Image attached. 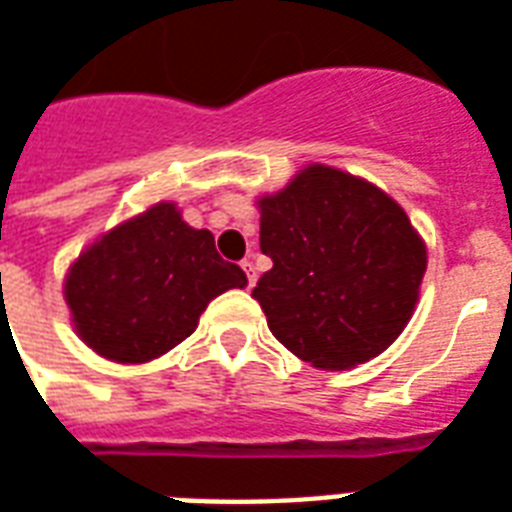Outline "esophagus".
<instances>
[{"label": "esophagus", "mask_w": 512, "mask_h": 512, "mask_svg": "<svg viewBox=\"0 0 512 512\" xmlns=\"http://www.w3.org/2000/svg\"><path fill=\"white\" fill-rule=\"evenodd\" d=\"M241 268H244V274H246V285L255 287V282H257L255 263H252V260H244V263H241Z\"/></svg>", "instance_id": "34e87169"}]
</instances>
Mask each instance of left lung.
Instances as JSON below:
<instances>
[{"label": "left lung", "instance_id": "1", "mask_svg": "<svg viewBox=\"0 0 512 512\" xmlns=\"http://www.w3.org/2000/svg\"><path fill=\"white\" fill-rule=\"evenodd\" d=\"M257 208L274 268L252 298L276 339L317 369H350L388 350L426 274V244L404 208L328 165L304 168Z\"/></svg>", "mask_w": 512, "mask_h": 512}]
</instances>
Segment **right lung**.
Segmentation results:
<instances>
[{
  "label": "right lung",
  "instance_id": "1",
  "mask_svg": "<svg viewBox=\"0 0 512 512\" xmlns=\"http://www.w3.org/2000/svg\"><path fill=\"white\" fill-rule=\"evenodd\" d=\"M246 274L217 255L214 236L157 203L97 238L70 266L64 298L97 355L146 363L198 328L211 298L244 287Z\"/></svg>",
  "mask_w": 512,
  "mask_h": 512
}]
</instances>
